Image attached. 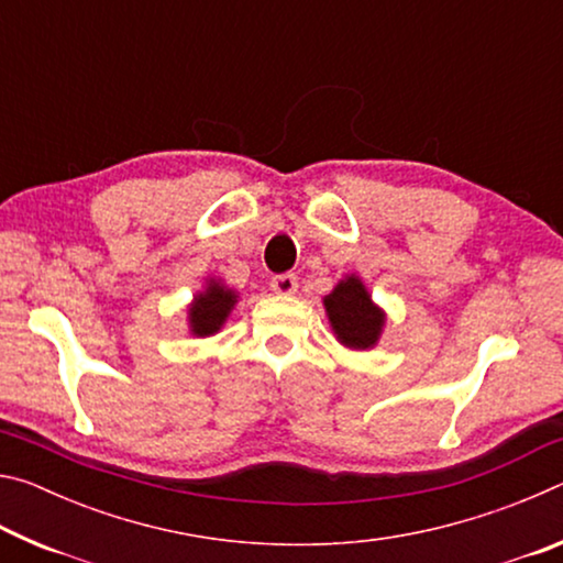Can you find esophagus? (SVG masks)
I'll return each instance as SVG.
<instances>
[{"mask_svg":"<svg viewBox=\"0 0 563 563\" xmlns=\"http://www.w3.org/2000/svg\"><path fill=\"white\" fill-rule=\"evenodd\" d=\"M271 288H273V292H278V295H292L295 290H298V278H295L292 273L275 275V278L271 280Z\"/></svg>","mask_w":563,"mask_h":563,"instance_id":"34e87169","label":"esophagus"}]
</instances>
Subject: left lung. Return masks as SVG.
Segmentation results:
<instances>
[{
    "instance_id": "left-lung-1",
    "label": "left lung",
    "mask_w": 563,
    "mask_h": 563,
    "mask_svg": "<svg viewBox=\"0 0 563 563\" xmlns=\"http://www.w3.org/2000/svg\"><path fill=\"white\" fill-rule=\"evenodd\" d=\"M325 312L335 338L345 347L367 350L375 347L385 328V312L369 298V292L357 275H347L325 295Z\"/></svg>"
}]
</instances>
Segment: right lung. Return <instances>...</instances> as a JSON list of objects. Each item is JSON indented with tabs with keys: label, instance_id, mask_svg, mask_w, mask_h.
<instances>
[{
	"label": "right lung",
	"instance_id": "add662e5",
	"mask_svg": "<svg viewBox=\"0 0 563 563\" xmlns=\"http://www.w3.org/2000/svg\"><path fill=\"white\" fill-rule=\"evenodd\" d=\"M238 302L235 290L225 288L221 280H208L206 290L198 292L188 305V325L196 338H208L223 328Z\"/></svg>",
	"mask_w": 563,
	"mask_h": 563
}]
</instances>
